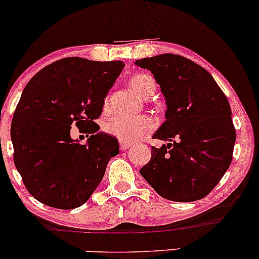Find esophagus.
<instances>
[{
  "label": "esophagus",
  "mask_w": 259,
  "mask_h": 259,
  "mask_svg": "<svg viewBox=\"0 0 259 259\" xmlns=\"http://www.w3.org/2000/svg\"><path fill=\"white\" fill-rule=\"evenodd\" d=\"M119 144H120V150L121 151H125V150H127V148H130L133 146V144L132 142H127V141H119Z\"/></svg>",
  "instance_id": "esophagus-1"
}]
</instances>
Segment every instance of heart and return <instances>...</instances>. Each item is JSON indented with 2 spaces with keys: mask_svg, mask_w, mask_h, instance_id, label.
I'll return each mask as SVG.
<instances>
[{
  "mask_svg": "<svg viewBox=\"0 0 259 259\" xmlns=\"http://www.w3.org/2000/svg\"><path fill=\"white\" fill-rule=\"evenodd\" d=\"M133 90L141 97H147L151 92L156 90V84L151 75L145 73H136L130 79ZM107 100L105 101V109H107ZM154 121L146 115L140 117H115L107 120L103 124V130L109 135L115 136L121 141L133 142L140 140L152 132Z\"/></svg>",
  "mask_w": 259,
  "mask_h": 259,
  "instance_id": "obj_1",
  "label": "heart"
}]
</instances>
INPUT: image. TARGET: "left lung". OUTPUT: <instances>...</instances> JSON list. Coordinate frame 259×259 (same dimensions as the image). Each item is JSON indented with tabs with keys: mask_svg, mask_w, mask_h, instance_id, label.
<instances>
[{
	"mask_svg": "<svg viewBox=\"0 0 259 259\" xmlns=\"http://www.w3.org/2000/svg\"><path fill=\"white\" fill-rule=\"evenodd\" d=\"M135 64L153 74L167 105L152 138L168 144L152 146L140 174L167 200H201L233 159L236 133L227 96L204 68L181 56L164 53Z\"/></svg>",
	"mask_w": 259,
	"mask_h": 259,
	"instance_id": "8db88e82",
	"label": "left lung"
}]
</instances>
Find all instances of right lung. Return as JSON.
Listing matches in <instances>:
<instances>
[{
  "label": "right lung",
  "mask_w": 259,
  "mask_h": 259,
  "mask_svg": "<svg viewBox=\"0 0 259 259\" xmlns=\"http://www.w3.org/2000/svg\"><path fill=\"white\" fill-rule=\"evenodd\" d=\"M124 67L121 61L63 58L26 84L13 114L11 139L17 170L38 202L73 209L99 186L119 145L99 132L94 120ZM72 123L92 134L85 145L71 139Z\"/></svg>",
  "instance_id": "obj_1"
}]
</instances>
